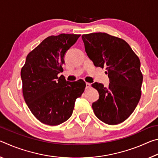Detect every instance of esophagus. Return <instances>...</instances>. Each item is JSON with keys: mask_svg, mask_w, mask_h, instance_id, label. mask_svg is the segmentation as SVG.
Segmentation results:
<instances>
[{"mask_svg": "<svg viewBox=\"0 0 158 158\" xmlns=\"http://www.w3.org/2000/svg\"><path fill=\"white\" fill-rule=\"evenodd\" d=\"M90 87H91V84H90V83H86V84H85V89H89Z\"/></svg>", "mask_w": 158, "mask_h": 158, "instance_id": "34e87169", "label": "esophagus"}]
</instances>
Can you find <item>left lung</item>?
Here are the masks:
<instances>
[{"mask_svg":"<svg viewBox=\"0 0 158 158\" xmlns=\"http://www.w3.org/2000/svg\"><path fill=\"white\" fill-rule=\"evenodd\" d=\"M88 56L94 65L106 68L109 84L95 82L92 86L99 93L93 103V111L101 121L117 125L125 121L135 110L141 95L143 75L140 60L123 39L105 33L81 36Z\"/></svg>","mask_w":158,"mask_h":158,"instance_id":"obj_1","label":"left lung"}]
</instances>
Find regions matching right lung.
Here are the masks:
<instances>
[{"instance_id":"add662e5","label":"right lung","mask_w":158,"mask_h":158,"mask_svg":"<svg viewBox=\"0 0 158 158\" xmlns=\"http://www.w3.org/2000/svg\"><path fill=\"white\" fill-rule=\"evenodd\" d=\"M81 35L60 34L44 39L28 53L21 70L23 95L34 116L44 124L58 125L73 114L76 99L85 88L82 79L66 81L63 71L67 51Z\"/></svg>"}]
</instances>
